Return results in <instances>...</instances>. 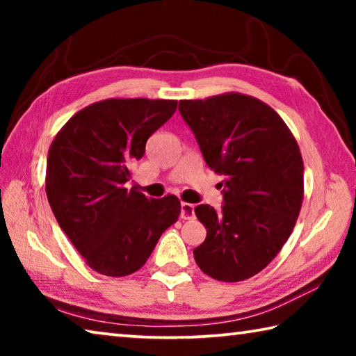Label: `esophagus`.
Masks as SVG:
<instances>
[{"label": "esophagus", "mask_w": 356, "mask_h": 356, "mask_svg": "<svg viewBox=\"0 0 356 356\" xmlns=\"http://www.w3.org/2000/svg\"><path fill=\"white\" fill-rule=\"evenodd\" d=\"M180 218L182 220H191L195 218V206L188 202L180 204Z\"/></svg>", "instance_id": "34e87169"}]
</instances>
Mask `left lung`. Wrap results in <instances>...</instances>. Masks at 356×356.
<instances>
[{"mask_svg": "<svg viewBox=\"0 0 356 356\" xmlns=\"http://www.w3.org/2000/svg\"><path fill=\"white\" fill-rule=\"evenodd\" d=\"M179 111L210 170L225 177L220 212L209 204L195 209L207 229L193 250L195 261L213 280H248L273 261L297 222L303 202L298 144L280 114L251 95L180 100Z\"/></svg>", "mask_w": 356, "mask_h": 356, "instance_id": "1", "label": "left lung"}]
</instances>
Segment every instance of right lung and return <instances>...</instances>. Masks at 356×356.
Instances as JSON below:
<instances>
[{"instance_id": "1", "label": "right lung", "mask_w": 356, "mask_h": 356, "mask_svg": "<svg viewBox=\"0 0 356 356\" xmlns=\"http://www.w3.org/2000/svg\"><path fill=\"white\" fill-rule=\"evenodd\" d=\"M176 108V100L163 99L102 100L74 114L48 149V202L94 272L118 278L140 270L177 221L176 196L147 200L125 188L130 163Z\"/></svg>"}]
</instances>
